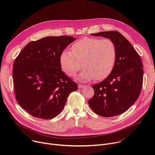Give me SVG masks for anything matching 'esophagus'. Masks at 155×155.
Masks as SVG:
<instances>
[{
  "mask_svg": "<svg viewBox=\"0 0 155 155\" xmlns=\"http://www.w3.org/2000/svg\"><path fill=\"white\" fill-rule=\"evenodd\" d=\"M85 86H86L85 85H83V84H78V87L79 88V89H81V88H83V87H84Z\"/></svg>",
  "mask_w": 155,
  "mask_h": 155,
  "instance_id": "1",
  "label": "esophagus"
}]
</instances>
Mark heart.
<instances>
[{"mask_svg":"<svg viewBox=\"0 0 155 155\" xmlns=\"http://www.w3.org/2000/svg\"><path fill=\"white\" fill-rule=\"evenodd\" d=\"M117 56V48L111 39L83 37L72 44L71 51L61 53L59 62L62 71L70 77L75 76L83 64L84 69L78 80H102L112 72Z\"/></svg>","mask_w":155,"mask_h":155,"instance_id":"heart-1","label":"heart"}]
</instances>
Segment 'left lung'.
I'll return each instance as SVG.
<instances>
[{"label":"left lung","mask_w":155,"mask_h":155,"mask_svg":"<svg viewBox=\"0 0 155 155\" xmlns=\"http://www.w3.org/2000/svg\"><path fill=\"white\" fill-rule=\"evenodd\" d=\"M91 35L111 39L116 46L117 56L112 72L102 81L93 85L94 94L88 104L100 116L119 115L139 97L143 76L140 56L131 43L117 31H104Z\"/></svg>","instance_id":"1"}]
</instances>
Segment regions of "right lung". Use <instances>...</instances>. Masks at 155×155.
Listing matches in <instances>:
<instances>
[{
  "instance_id": "add662e5",
  "label": "right lung",
  "mask_w": 155,
  "mask_h": 155,
  "mask_svg": "<svg viewBox=\"0 0 155 155\" xmlns=\"http://www.w3.org/2000/svg\"><path fill=\"white\" fill-rule=\"evenodd\" d=\"M75 40L49 36L29 42L15 60L13 80L16 99L30 115L43 120L58 116L77 84L61 69V53Z\"/></svg>"
}]
</instances>
